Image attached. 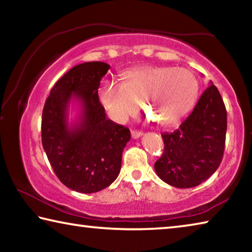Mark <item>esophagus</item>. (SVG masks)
<instances>
[{
    "instance_id": "1",
    "label": "esophagus",
    "mask_w": 252,
    "mask_h": 252,
    "mask_svg": "<svg viewBox=\"0 0 252 252\" xmlns=\"http://www.w3.org/2000/svg\"><path fill=\"white\" fill-rule=\"evenodd\" d=\"M131 136L133 139H139L140 136H142V132H140V131H131Z\"/></svg>"
}]
</instances>
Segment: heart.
Instances as JSON below:
<instances>
[{
	"instance_id": "b5f03b06",
	"label": "heart",
	"mask_w": 252,
	"mask_h": 252,
	"mask_svg": "<svg viewBox=\"0 0 252 252\" xmlns=\"http://www.w3.org/2000/svg\"><path fill=\"white\" fill-rule=\"evenodd\" d=\"M199 83L185 67L142 66L126 71L123 83L106 81L99 89V100L110 117L125 122L141 106L158 125L178 123L192 108Z\"/></svg>"
}]
</instances>
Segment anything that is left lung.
<instances>
[{
	"instance_id": "obj_1",
	"label": "left lung",
	"mask_w": 252,
	"mask_h": 252,
	"mask_svg": "<svg viewBox=\"0 0 252 252\" xmlns=\"http://www.w3.org/2000/svg\"><path fill=\"white\" fill-rule=\"evenodd\" d=\"M227 111L210 81L189 116L174 132L162 133L163 155L155 163L162 181L176 188H192L206 181L222 160Z\"/></svg>"
}]
</instances>
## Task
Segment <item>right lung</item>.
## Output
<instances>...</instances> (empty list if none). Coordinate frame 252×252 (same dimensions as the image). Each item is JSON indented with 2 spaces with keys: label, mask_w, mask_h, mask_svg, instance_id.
<instances>
[{
  "label": "right lung",
  "mask_w": 252,
  "mask_h": 252,
  "mask_svg": "<svg viewBox=\"0 0 252 252\" xmlns=\"http://www.w3.org/2000/svg\"><path fill=\"white\" fill-rule=\"evenodd\" d=\"M109 69L104 62L73 66L54 84L42 112L46 157L60 181L76 192H97L116 180L131 139L129 129L106 118L99 102L97 89ZM73 104L78 116L69 123Z\"/></svg>",
  "instance_id": "add662e5"
}]
</instances>
